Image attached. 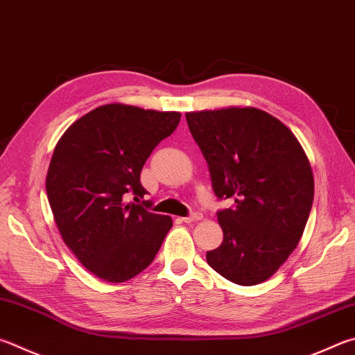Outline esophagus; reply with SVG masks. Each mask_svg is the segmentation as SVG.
<instances>
[{
    "label": "esophagus",
    "instance_id": "1",
    "mask_svg": "<svg viewBox=\"0 0 355 355\" xmlns=\"http://www.w3.org/2000/svg\"><path fill=\"white\" fill-rule=\"evenodd\" d=\"M203 218V214H200V212H192L191 216H188V217H183L182 220L183 222H186V223H192V222H198V220H202Z\"/></svg>",
    "mask_w": 355,
    "mask_h": 355
}]
</instances>
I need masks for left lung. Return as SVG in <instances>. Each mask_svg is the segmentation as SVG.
<instances>
[{"label": "left lung", "mask_w": 355, "mask_h": 355, "mask_svg": "<svg viewBox=\"0 0 355 355\" xmlns=\"http://www.w3.org/2000/svg\"><path fill=\"white\" fill-rule=\"evenodd\" d=\"M186 121L214 194L234 200L233 208L217 212L223 242L206 261L234 284H261L304 233L313 202L306 152L288 127L254 107L189 112Z\"/></svg>", "instance_id": "obj_1"}]
</instances>
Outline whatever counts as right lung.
I'll return each instance as SVG.
<instances>
[{"instance_id": "obj_1", "label": "right lung", "mask_w": 355, "mask_h": 355, "mask_svg": "<svg viewBox=\"0 0 355 355\" xmlns=\"http://www.w3.org/2000/svg\"><path fill=\"white\" fill-rule=\"evenodd\" d=\"M182 113L125 104L94 108L57 143L46 194L63 242L87 270L125 282L152 263L172 228L169 216L147 211L139 173L152 150L175 130Z\"/></svg>"}]
</instances>
